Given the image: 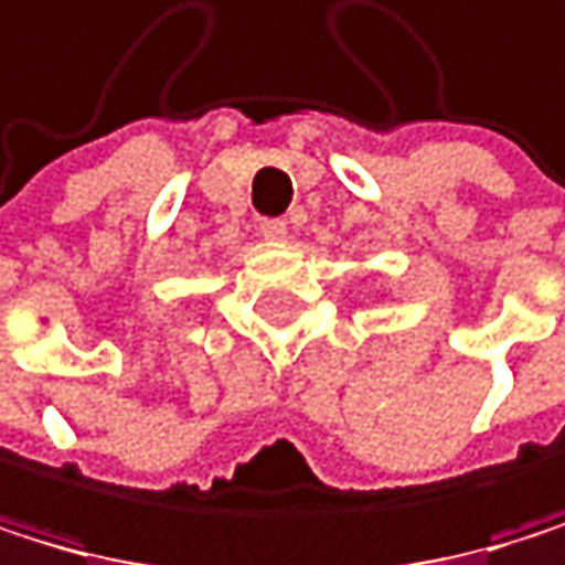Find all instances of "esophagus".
<instances>
[{"label": "esophagus", "mask_w": 565, "mask_h": 565, "mask_svg": "<svg viewBox=\"0 0 565 565\" xmlns=\"http://www.w3.org/2000/svg\"><path fill=\"white\" fill-rule=\"evenodd\" d=\"M257 231H260L267 241H285V237H288V224L280 221V217H267V221H260V224H257Z\"/></svg>", "instance_id": "obj_1"}]
</instances>
